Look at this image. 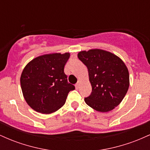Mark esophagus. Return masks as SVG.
Listing matches in <instances>:
<instances>
[{
	"label": "esophagus",
	"instance_id": "obj_1",
	"mask_svg": "<svg viewBox=\"0 0 150 150\" xmlns=\"http://www.w3.org/2000/svg\"><path fill=\"white\" fill-rule=\"evenodd\" d=\"M75 87H76V89H78L79 87H80V82H78L76 85H75Z\"/></svg>",
	"mask_w": 150,
	"mask_h": 150
}]
</instances>
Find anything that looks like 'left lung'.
<instances>
[{
    "label": "left lung",
    "instance_id": "obj_1",
    "mask_svg": "<svg viewBox=\"0 0 150 150\" xmlns=\"http://www.w3.org/2000/svg\"><path fill=\"white\" fill-rule=\"evenodd\" d=\"M77 57L87 66L92 85V93L85 98L86 104L100 112L113 110L128 92L126 65L116 55L101 49L80 51Z\"/></svg>",
    "mask_w": 150,
    "mask_h": 150
}]
</instances>
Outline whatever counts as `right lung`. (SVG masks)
<instances>
[{
  "instance_id": "obj_1",
  "label": "right lung",
  "mask_w": 150,
  "mask_h": 150,
  "mask_svg": "<svg viewBox=\"0 0 150 150\" xmlns=\"http://www.w3.org/2000/svg\"><path fill=\"white\" fill-rule=\"evenodd\" d=\"M69 53H51L34 58L24 68L20 84L25 101L39 113L49 114L65 104L75 86L68 83L64 67Z\"/></svg>"
}]
</instances>
